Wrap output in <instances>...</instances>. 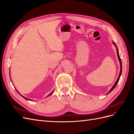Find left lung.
<instances>
[{"label": "left lung", "mask_w": 134, "mask_h": 134, "mask_svg": "<svg viewBox=\"0 0 134 134\" xmlns=\"http://www.w3.org/2000/svg\"><path fill=\"white\" fill-rule=\"evenodd\" d=\"M113 44H115V45L116 46V48H117V56H118V58H119V62H120V74H119V78H117V80H116V83H115V84L113 85V86L112 87V88L111 89V90L109 91L107 93V94H108V93H110L113 89H114L115 88V87L116 86V85L117 84V83H118V82H119V79H120V76H121V73H122V63H121V58H120V55H119V51H118V49H117V46L115 44V43H114V42H113Z\"/></svg>", "instance_id": "8db88e82"}]
</instances>
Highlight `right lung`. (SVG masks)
<instances>
[{
	"label": "right lung",
	"mask_w": 134,
	"mask_h": 134,
	"mask_svg": "<svg viewBox=\"0 0 134 134\" xmlns=\"http://www.w3.org/2000/svg\"><path fill=\"white\" fill-rule=\"evenodd\" d=\"M16 91H17V90H16ZM17 92H18V93H19V92H18V91H17ZM52 93H53V92H52V93H50V94H49V95H51V94H52ZM20 95H21V94H20ZM49 95H48V96H49ZM22 96V97H23V98H25V99H26V100H28V98H26V97H23V96ZM29 100H30V99H29Z\"/></svg>",
	"instance_id": "add662e5"
}]
</instances>
